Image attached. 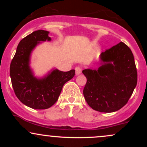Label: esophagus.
<instances>
[{"label":"esophagus","mask_w":147,"mask_h":147,"mask_svg":"<svg viewBox=\"0 0 147 147\" xmlns=\"http://www.w3.org/2000/svg\"><path fill=\"white\" fill-rule=\"evenodd\" d=\"M82 68H81L80 66H77V67H76V68H75V73H76V75H79V74L82 73Z\"/></svg>","instance_id":"34e87169"}]
</instances>
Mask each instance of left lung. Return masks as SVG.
I'll list each match as a JSON object with an SVG mask.
<instances>
[{
	"instance_id": "1",
	"label": "left lung",
	"mask_w": 147,
	"mask_h": 147,
	"mask_svg": "<svg viewBox=\"0 0 147 147\" xmlns=\"http://www.w3.org/2000/svg\"><path fill=\"white\" fill-rule=\"evenodd\" d=\"M98 70L85 69L84 96L94 110L111 113L126 105L137 85L138 72L131 49L123 42L101 55Z\"/></svg>"
}]
</instances>
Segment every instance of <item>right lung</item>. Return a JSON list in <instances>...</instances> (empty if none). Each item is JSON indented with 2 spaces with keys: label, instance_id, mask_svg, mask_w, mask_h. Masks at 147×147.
Instances as JSON below:
<instances>
[{
  "label": "right lung",
  "instance_id": "add662e5",
  "mask_svg": "<svg viewBox=\"0 0 147 147\" xmlns=\"http://www.w3.org/2000/svg\"><path fill=\"white\" fill-rule=\"evenodd\" d=\"M49 32L36 30L18 43L10 64L9 73L15 95L21 102L34 109H46L58 100L63 85L75 76V70H54L45 78L38 79L29 66L31 52L40 41H50Z\"/></svg>",
  "mask_w": 147,
  "mask_h": 147
}]
</instances>
